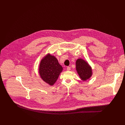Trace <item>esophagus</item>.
Wrapping results in <instances>:
<instances>
[{
	"label": "esophagus",
	"mask_w": 125,
	"mask_h": 125,
	"mask_svg": "<svg viewBox=\"0 0 125 125\" xmlns=\"http://www.w3.org/2000/svg\"><path fill=\"white\" fill-rule=\"evenodd\" d=\"M67 71H70L71 70V67H67Z\"/></svg>",
	"instance_id": "1"
}]
</instances>
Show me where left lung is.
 <instances>
[{
	"label": "left lung",
	"instance_id": "obj_1",
	"mask_svg": "<svg viewBox=\"0 0 125 125\" xmlns=\"http://www.w3.org/2000/svg\"><path fill=\"white\" fill-rule=\"evenodd\" d=\"M76 64L78 74L82 80L85 81L91 78L92 75V70L87 62L82 59H78Z\"/></svg>",
	"mask_w": 125,
	"mask_h": 125
}]
</instances>
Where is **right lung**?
Masks as SVG:
<instances>
[{
	"mask_svg": "<svg viewBox=\"0 0 125 125\" xmlns=\"http://www.w3.org/2000/svg\"><path fill=\"white\" fill-rule=\"evenodd\" d=\"M62 70L63 67L59 64L56 58L48 54L40 63L39 73L45 82L52 85L57 81Z\"/></svg>",
	"mask_w": 125,
	"mask_h": 125,
	"instance_id": "add662e5",
	"label": "right lung"
}]
</instances>
